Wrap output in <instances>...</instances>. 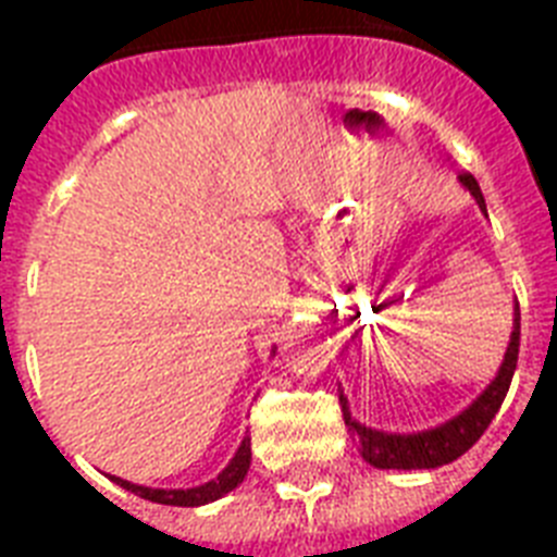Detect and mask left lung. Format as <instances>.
<instances>
[{"mask_svg":"<svg viewBox=\"0 0 557 557\" xmlns=\"http://www.w3.org/2000/svg\"><path fill=\"white\" fill-rule=\"evenodd\" d=\"M460 184L474 195V200L480 203V209L485 211V198H482L480 184L471 172H460ZM519 304H516L513 314V334H510V346L505 354V362H502L496 379L485 387L480 398L469 410H462L460 416L446 421V424L435 426V430L426 432H412V435H391V432H379L371 426L357 424L348 412L346 396L339 393V407H343V418H346V426L359 444V455L366 457L371 466L376 469H437V466H446V462L457 460L460 455L471 449L482 437V432L488 430V424L494 421V416L499 412L502 401L508 396L510 379L516 371V359H519Z\"/></svg>","mask_w":557,"mask_h":557,"instance_id":"8db88e82","label":"left lung"}]
</instances>
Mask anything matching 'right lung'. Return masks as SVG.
Returning <instances> with one entry per match:
<instances>
[{
	"instance_id": "obj_1",
	"label": "right lung",
	"mask_w": 557,
	"mask_h": 557,
	"mask_svg": "<svg viewBox=\"0 0 557 557\" xmlns=\"http://www.w3.org/2000/svg\"><path fill=\"white\" fill-rule=\"evenodd\" d=\"M250 469V437H245L243 446L236 449L234 460L225 466L218 474V480L206 482V485H198V488H186V491H164V488H145V485H133V482L120 480V476H111L116 485H122L131 494L141 496V499L159 502V505H178V508H198V505H209V502L220 499L223 494L234 491L239 482L245 480Z\"/></svg>"
}]
</instances>
